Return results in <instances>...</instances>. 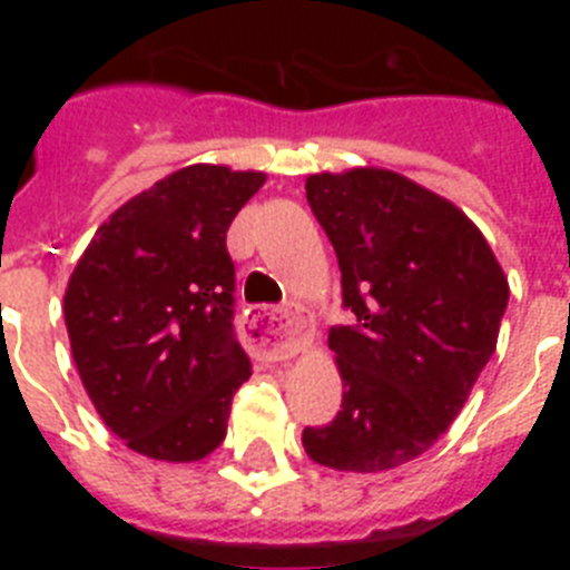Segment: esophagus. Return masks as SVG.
Here are the masks:
<instances>
[{
  "instance_id": "esophagus-1",
  "label": "esophagus",
  "mask_w": 570,
  "mask_h": 570,
  "mask_svg": "<svg viewBox=\"0 0 570 570\" xmlns=\"http://www.w3.org/2000/svg\"><path fill=\"white\" fill-rule=\"evenodd\" d=\"M311 336V325L288 308H254L245 320V342L256 356L271 362H282L294 356Z\"/></svg>"
}]
</instances>
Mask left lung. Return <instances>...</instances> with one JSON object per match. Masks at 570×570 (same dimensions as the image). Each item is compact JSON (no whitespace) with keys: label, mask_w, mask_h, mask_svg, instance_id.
I'll use <instances>...</instances> for the list:
<instances>
[{"label":"left lung","mask_w":570,"mask_h":570,"mask_svg":"<svg viewBox=\"0 0 570 570\" xmlns=\"http://www.w3.org/2000/svg\"><path fill=\"white\" fill-rule=\"evenodd\" d=\"M305 196L356 322L328 331L345 394L302 445L334 471H391L425 454L462 411L497 347L508 279L456 205L394 170L308 176Z\"/></svg>","instance_id":"1"}]
</instances>
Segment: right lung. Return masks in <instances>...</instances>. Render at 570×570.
Segmentation results:
<instances>
[{"mask_svg": "<svg viewBox=\"0 0 570 570\" xmlns=\"http://www.w3.org/2000/svg\"><path fill=\"white\" fill-rule=\"evenodd\" d=\"M265 174L190 165L90 239L65 291L70 351L105 425L136 454L208 456L250 360L234 331L228 228Z\"/></svg>", "mask_w": 570, "mask_h": 570, "instance_id": "right-lung-1", "label": "right lung"}]
</instances>
